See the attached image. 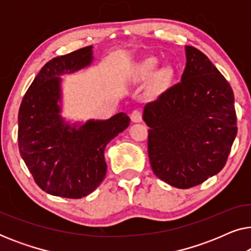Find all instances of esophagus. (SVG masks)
I'll list each match as a JSON object with an SVG mask.
<instances>
[{
	"instance_id": "34e87169",
	"label": "esophagus",
	"mask_w": 251,
	"mask_h": 251,
	"mask_svg": "<svg viewBox=\"0 0 251 251\" xmlns=\"http://www.w3.org/2000/svg\"><path fill=\"white\" fill-rule=\"evenodd\" d=\"M130 119H131V121L135 122V123L142 122V120H143L142 113H140L139 111H137V109H136V111H133L131 113V115H130Z\"/></svg>"
}]
</instances>
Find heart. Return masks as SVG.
Masks as SVG:
<instances>
[{"mask_svg": "<svg viewBox=\"0 0 251 251\" xmlns=\"http://www.w3.org/2000/svg\"><path fill=\"white\" fill-rule=\"evenodd\" d=\"M159 60L155 57H147L137 65L135 77L138 80H146L153 76V88L156 90L167 88L173 78V71L169 67H162L157 70Z\"/></svg>", "mask_w": 251, "mask_h": 251, "instance_id": "obj_1", "label": "heart"}]
</instances>
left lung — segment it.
Instances as JSON below:
<instances>
[{
  "label": "left lung",
  "mask_w": 251,
  "mask_h": 251,
  "mask_svg": "<svg viewBox=\"0 0 251 251\" xmlns=\"http://www.w3.org/2000/svg\"><path fill=\"white\" fill-rule=\"evenodd\" d=\"M180 82L143 112L153 173L177 188L202 184L224 168L234 142L236 114L228 82L193 47H185Z\"/></svg>",
  "instance_id": "1"
}]
</instances>
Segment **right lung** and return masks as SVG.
Returning a JSON list of instances; mask_svg holds the SVG:
<instances>
[{"label": "right lung", "mask_w": 251, "mask_h": 251, "mask_svg": "<svg viewBox=\"0 0 251 251\" xmlns=\"http://www.w3.org/2000/svg\"><path fill=\"white\" fill-rule=\"evenodd\" d=\"M92 46L47 63L24 96L18 114L19 152L41 190L81 199L104 180L107 144L128 128L118 113L107 120L73 121L63 116V77L94 61Z\"/></svg>", "instance_id": "1"}]
</instances>
